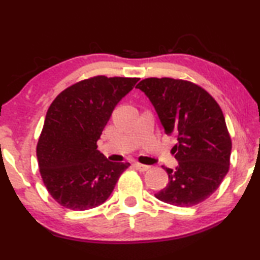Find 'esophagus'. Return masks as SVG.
Here are the masks:
<instances>
[{
  "mask_svg": "<svg viewBox=\"0 0 260 260\" xmlns=\"http://www.w3.org/2000/svg\"><path fill=\"white\" fill-rule=\"evenodd\" d=\"M135 167H137L138 170H139V171H141V172H145V171L149 170V166H147V165H144V164H140V162H137V164H135Z\"/></svg>",
  "mask_w": 260,
  "mask_h": 260,
  "instance_id": "34e87169",
  "label": "esophagus"
}]
</instances>
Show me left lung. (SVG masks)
I'll use <instances>...</instances> for the list:
<instances>
[{
  "instance_id": "obj_1",
  "label": "left lung",
  "mask_w": 260,
  "mask_h": 260,
  "mask_svg": "<svg viewBox=\"0 0 260 260\" xmlns=\"http://www.w3.org/2000/svg\"><path fill=\"white\" fill-rule=\"evenodd\" d=\"M154 106L172 148L175 170L164 167L168 184L155 194L164 203L194 206L213 194L230 170L232 140L222 111L213 96L196 83L173 78H147L137 85Z\"/></svg>"
}]
</instances>
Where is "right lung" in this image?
I'll return each mask as SVG.
<instances>
[{"mask_svg":"<svg viewBox=\"0 0 260 260\" xmlns=\"http://www.w3.org/2000/svg\"><path fill=\"white\" fill-rule=\"evenodd\" d=\"M139 78L96 75L69 86L47 111L36 155L47 191L61 206L86 211L111 196L129 162H112L96 141L113 109Z\"/></svg>","mask_w":260,"mask_h":260,"instance_id":"add662e5","label":"right lung"}]
</instances>
